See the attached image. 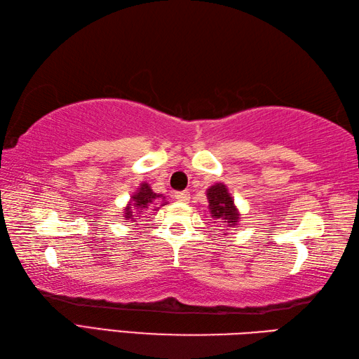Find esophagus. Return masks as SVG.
<instances>
[{"mask_svg":"<svg viewBox=\"0 0 359 359\" xmlns=\"http://www.w3.org/2000/svg\"><path fill=\"white\" fill-rule=\"evenodd\" d=\"M174 197H175V199H177L179 202L187 203V202L189 201V193H188V191H179V193L174 194Z\"/></svg>","mask_w":359,"mask_h":359,"instance_id":"1","label":"esophagus"}]
</instances>
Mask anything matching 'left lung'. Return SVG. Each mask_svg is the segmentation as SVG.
Segmentation results:
<instances>
[{
	"instance_id": "left-lung-1",
	"label": "left lung",
	"mask_w": 359,
	"mask_h": 359,
	"mask_svg": "<svg viewBox=\"0 0 359 359\" xmlns=\"http://www.w3.org/2000/svg\"><path fill=\"white\" fill-rule=\"evenodd\" d=\"M208 208L211 217L215 220H220L228 226L238 225L241 219V212L236 208L234 199L228 193V188L224 184H215L207 189Z\"/></svg>"
}]
</instances>
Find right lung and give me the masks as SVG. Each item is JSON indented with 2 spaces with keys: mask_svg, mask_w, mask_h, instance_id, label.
Listing matches in <instances>:
<instances>
[{
  "mask_svg": "<svg viewBox=\"0 0 359 359\" xmlns=\"http://www.w3.org/2000/svg\"><path fill=\"white\" fill-rule=\"evenodd\" d=\"M166 203L168 202H165L163 194L154 193L147 182H142L137 191L131 196V201L125 207L123 217L125 220H135L137 217H140V215H144L147 210H158Z\"/></svg>",
  "mask_w": 359,
  "mask_h": 359,
  "instance_id": "obj_1",
  "label": "right lung"
}]
</instances>
